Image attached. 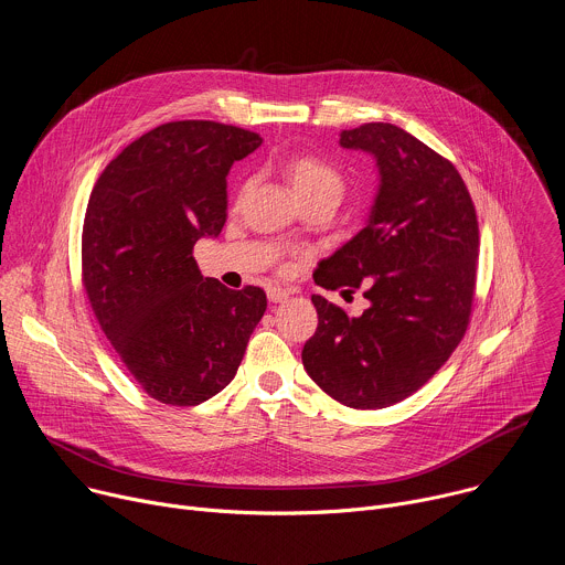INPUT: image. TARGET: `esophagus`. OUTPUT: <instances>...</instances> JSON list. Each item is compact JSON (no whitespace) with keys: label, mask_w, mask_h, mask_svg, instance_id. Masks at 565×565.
I'll use <instances>...</instances> for the list:
<instances>
[{"label":"esophagus","mask_w":565,"mask_h":565,"mask_svg":"<svg viewBox=\"0 0 565 565\" xmlns=\"http://www.w3.org/2000/svg\"><path fill=\"white\" fill-rule=\"evenodd\" d=\"M268 299H270L273 303H281V301L288 299V292H286L284 288H270V290H268Z\"/></svg>","instance_id":"34e87169"}]
</instances>
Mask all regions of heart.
I'll list each match as a JSON object with an SVG mask.
<instances>
[{
	"label": "heart",
	"instance_id": "1",
	"mask_svg": "<svg viewBox=\"0 0 565 565\" xmlns=\"http://www.w3.org/2000/svg\"><path fill=\"white\" fill-rule=\"evenodd\" d=\"M286 177L297 199L312 196L327 190L342 194V177L315 156H295L286 163Z\"/></svg>",
	"mask_w": 565,
	"mask_h": 565
}]
</instances>
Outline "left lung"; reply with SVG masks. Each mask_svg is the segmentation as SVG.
Returning <instances> with one entry per match:
<instances>
[{
  "instance_id": "8db88e82",
  "label": "left lung",
  "mask_w": 565,
  "mask_h": 565,
  "mask_svg": "<svg viewBox=\"0 0 565 565\" xmlns=\"http://www.w3.org/2000/svg\"><path fill=\"white\" fill-rule=\"evenodd\" d=\"M340 145L373 156L377 190L364 227L312 277L327 290L362 286L369 308L349 317L312 295L319 324L301 362L342 405L384 409L416 393L467 331L478 221L456 168L409 131L366 122Z\"/></svg>"
}]
</instances>
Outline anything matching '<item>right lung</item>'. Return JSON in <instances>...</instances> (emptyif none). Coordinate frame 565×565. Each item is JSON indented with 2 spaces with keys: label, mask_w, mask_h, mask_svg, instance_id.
Wrapping results in <instances>:
<instances>
[{
  "label": "right lung",
  "mask_w": 565,
  "mask_h": 565,
  "mask_svg": "<svg viewBox=\"0 0 565 565\" xmlns=\"http://www.w3.org/2000/svg\"><path fill=\"white\" fill-rule=\"evenodd\" d=\"M259 134L212 120L160 125L125 147L94 185L83 279L107 340L147 395L196 407L225 388L266 312V292L203 277L192 250L227 216L234 160Z\"/></svg>",
  "instance_id": "right-lung-1"
}]
</instances>
